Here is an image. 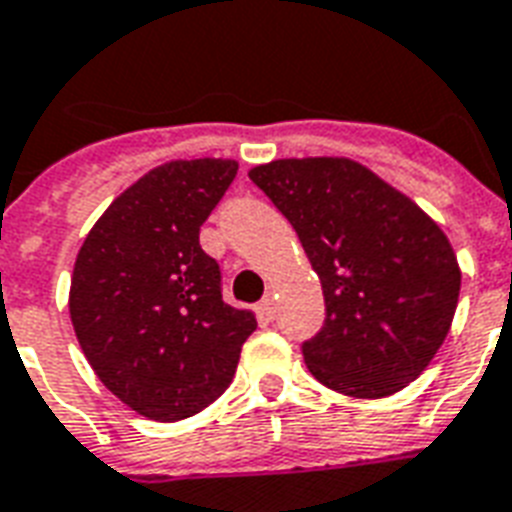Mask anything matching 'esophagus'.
Here are the masks:
<instances>
[{"label":"esophagus","mask_w":512,"mask_h":512,"mask_svg":"<svg viewBox=\"0 0 512 512\" xmlns=\"http://www.w3.org/2000/svg\"><path fill=\"white\" fill-rule=\"evenodd\" d=\"M259 315L264 321H275V299L264 297L259 302Z\"/></svg>","instance_id":"1"}]
</instances>
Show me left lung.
I'll return each instance as SVG.
<instances>
[{"instance_id": "8db88e82", "label": "left lung", "mask_w": 512, "mask_h": 512, "mask_svg": "<svg viewBox=\"0 0 512 512\" xmlns=\"http://www.w3.org/2000/svg\"><path fill=\"white\" fill-rule=\"evenodd\" d=\"M248 178L294 226L324 288L307 370L348 397L397 394L451 329L461 272L448 237L397 188L348 159H280Z\"/></svg>"}]
</instances>
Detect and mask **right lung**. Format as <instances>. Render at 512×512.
<instances>
[{
  "instance_id": "1",
  "label": "right lung",
  "mask_w": 512,
  "mask_h": 512,
  "mask_svg": "<svg viewBox=\"0 0 512 512\" xmlns=\"http://www.w3.org/2000/svg\"><path fill=\"white\" fill-rule=\"evenodd\" d=\"M237 175V161H172L126 188L88 232L69 315L78 343L115 397L153 421H183L224 394L248 310L224 302L221 267L199 229Z\"/></svg>"
}]
</instances>
